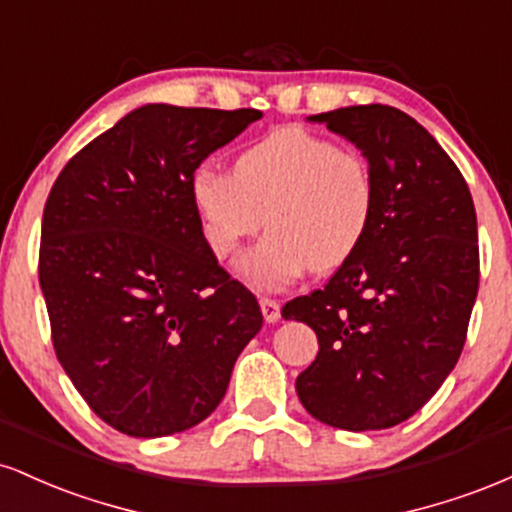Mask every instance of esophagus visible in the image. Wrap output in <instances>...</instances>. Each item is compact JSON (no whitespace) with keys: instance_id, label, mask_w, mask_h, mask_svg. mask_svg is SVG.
<instances>
[{"instance_id":"esophagus-1","label":"esophagus","mask_w":512,"mask_h":512,"mask_svg":"<svg viewBox=\"0 0 512 512\" xmlns=\"http://www.w3.org/2000/svg\"><path fill=\"white\" fill-rule=\"evenodd\" d=\"M260 308H262V315L267 322H276L281 317V305L276 298H267V296L260 298Z\"/></svg>"}]
</instances>
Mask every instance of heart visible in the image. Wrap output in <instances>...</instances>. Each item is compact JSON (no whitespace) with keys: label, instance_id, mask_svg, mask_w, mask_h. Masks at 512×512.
<instances>
[{"label":"heart","instance_id":"1","mask_svg":"<svg viewBox=\"0 0 512 512\" xmlns=\"http://www.w3.org/2000/svg\"><path fill=\"white\" fill-rule=\"evenodd\" d=\"M190 195L211 252L226 260L264 226L240 260L260 289H284L308 269L332 272L361 248L375 214L373 168L361 151L305 129H279L248 146L233 173L199 166Z\"/></svg>","mask_w":512,"mask_h":512}]
</instances>
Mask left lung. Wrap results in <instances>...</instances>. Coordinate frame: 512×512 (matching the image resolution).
Segmentation results:
<instances>
[{
    "instance_id": "8db88e82",
    "label": "left lung",
    "mask_w": 512,
    "mask_h": 512,
    "mask_svg": "<svg viewBox=\"0 0 512 512\" xmlns=\"http://www.w3.org/2000/svg\"><path fill=\"white\" fill-rule=\"evenodd\" d=\"M313 120L368 158L375 214L325 289L281 308L320 344L296 392L322 424L380 431L424 407L462 354L479 291L477 211L460 168L402 110L351 105Z\"/></svg>"
}]
</instances>
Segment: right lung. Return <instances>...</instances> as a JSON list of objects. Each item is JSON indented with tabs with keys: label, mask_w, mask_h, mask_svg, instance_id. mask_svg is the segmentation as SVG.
Masks as SVG:
<instances>
[{
	"label": "right lung",
	"mask_w": 512,
	"mask_h": 512,
	"mask_svg": "<svg viewBox=\"0 0 512 512\" xmlns=\"http://www.w3.org/2000/svg\"><path fill=\"white\" fill-rule=\"evenodd\" d=\"M260 110L144 105L69 158L43 211L38 276L57 361L108 426L161 438L219 407L260 332L211 252L192 173Z\"/></svg>",
	"instance_id": "1"
}]
</instances>
